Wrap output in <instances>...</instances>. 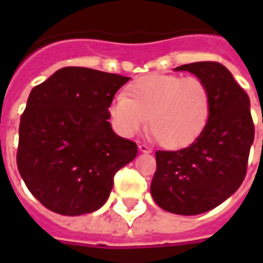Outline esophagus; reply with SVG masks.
I'll return each mask as SVG.
<instances>
[{
    "label": "esophagus",
    "mask_w": 263,
    "mask_h": 263,
    "mask_svg": "<svg viewBox=\"0 0 263 263\" xmlns=\"http://www.w3.org/2000/svg\"><path fill=\"white\" fill-rule=\"evenodd\" d=\"M139 150L142 153H152V147L150 146H147V144H144V143H140L139 144Z\"/></svg>",
    "instance_id": "esophagus-1"
}]
</instances>
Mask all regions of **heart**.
Returning a JSON list of instances; mask_svg holds the SVG:
<instances>
[{
    "label": "heart",
    "instance_id": "heart-1",
    "mask_svg": "<svg viewBox=\"0 0 263 263\" xmlns=\"http://www.w3.org/2000/svg\"><path fill=\"white\" fill-rule=\"evenodd\" d=\"M212 111L208 84L196 76L148 75L135 80L128 95H117L109 106L111 123L131 136L147 123L165 148L190 146L202 134Z\"/></svg>",
    "mask_w": 263,
    "mask_h": 263
}]
</instances>
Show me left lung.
<instances>
[{
  "label": "left lung",
  "mask_w": 263,
  "mask_h": 263,
  "mask_svg": "<svg viewBox=\"0 0 263 263\" xmlns=\"http://www.w3.org/2000/svg\"><path fill=\"white\" fill-rule=\"evenodd\" d=\"M208 84L212 111L194 143L177 152L158 150L152 195L161 209L181 216H196L217 208L240 187L247 173L254 123L247 92L220 63L185 64Z\"/></svg>",
  "instance_id": "obj_1"
}]
</instances>
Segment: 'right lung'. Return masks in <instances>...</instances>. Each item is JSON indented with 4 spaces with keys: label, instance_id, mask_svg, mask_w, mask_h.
Listing matches in <instances>:
<instances>
[{
    "label": "right lung",
    "instance_id": "1",
    "mask_svg": "<svg viewBox=\"0 0 263 263\" xmlns=\"http://www.w3.org/2000/svg\"><path fill=\"white\" fill-rule=\"evenodd\" d=\"M129 78L65 67L30 92L18 127L17 169L49 210L80 216L98 210L113 177L136 157L135 142L107 120L113 97Z\"/></svg>",
    "mask_w": 263,
    "mask_h": 263
}]
</instances>
